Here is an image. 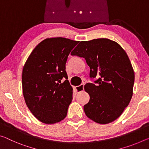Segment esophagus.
Wrapping results in <instances>:
<instances>
[{
  "label": "esophagus",
  "instance_id": "34e87169",
  "mask_svg": "<svg viewBox=\"0 0 149 149\" xmlns=\"http://www.w3.org/2000/svg\"><path fill=\"white\" fill-rule=\"evenodd\" d=\"M84 84H81L79 86L75 87V89H76V91L77 92H81L82 91H84Z\"/></svg>",
  "mask_w": 149,
  "mask_h": 149
}]
</instances>
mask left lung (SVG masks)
<instances>
[{
	"label": "left lung",
	"instance_id": "obj_1",
	"mask_svg": "<svg viewBox=\"0 0 149 149\" xmlns=\"http://www.w3.org/2000/svg\"><path fill=\"white\" fill-rule=\"evenodd\" d=\"M86 59L90 77L84 89L89 101L84 106L86 116L100 124L119 117L133 96L134 72L126 52L116 42L107 38L81 41L71 53Z\"/></svg>",
	"mask_w": 149,
	"mask_h": 149
}]
</instances>
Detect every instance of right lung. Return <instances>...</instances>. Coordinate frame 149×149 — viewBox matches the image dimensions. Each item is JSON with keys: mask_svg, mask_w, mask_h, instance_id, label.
Segmentation results:
<instances>
[{"mask_svg": "<svg viewBox=\"0 0 149 149\" xmlns=\"http://www.w3.org/2000/svg\"><path fill=\"white\" fill-rule=\"evenodd\" d=\"M78 42L62 37L45 39L33 49L24 65L22 85L26 104L44 123H56L67 115L73 88L68 80L65 63ZM63 77L66 80L62 83Z\"/></svg>", "mask_w": 149, "mask_h": 149, "instance_id": "right-lung-1", "label": "right lung"}]
</instances>
